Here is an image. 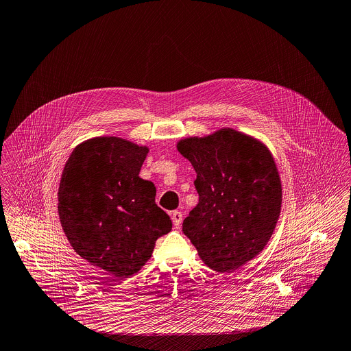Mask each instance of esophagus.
I'll use <instances>...</instances> for the list:
<instances>
[{
	"mask_svg": "<svg viewBox=\"0 0 351 351\" xmlns=\"http://www.w3.org/2000/svg\"><path fill=\"white\" fill-rule=\"evenodd\" d=\"M171 220H173V223H174V228H180L181 226V223H182V213L181 212H173L171 213Z\"/></svg>",
	"mask_w": 351,
	"mask_h": 351,
	"instance_id": "34e87169",
	"label": "esophagus"
}]
</instances>
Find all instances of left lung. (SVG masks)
<instances>
[{"mask_svg":"<svg viewBox=\"0 0 351 351\" xmlns=\"http://www.w3.org/2000/svg\"><path fill=\"white\" fill-rule=\"evenodd\" d=\"M197 178L198 204L182 230L201 260L217 272H233L269 241L282 208L280 177L269 150L232 128L178 142Z\"/></svg>","mask_w":351,"mask_h":351,"instance_id":"obj_1","label":"left lung"}]
</instances>
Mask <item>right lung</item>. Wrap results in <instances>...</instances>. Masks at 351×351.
Masks as SVG:
<instances>
[{"label":"right lung","mask_w":351,"mask_h":351,"mask_svg":"<svg viewBox=\"0 0 351 351\" xmlns=\"http://www.w3.org/2000/svg\"><path fill=\"white\" fill-rule=\"evenodd\" d=\"M149 149L117 136L76 146L64 166L59 217L75 252L115 278L152 257L171 220L156 204V186L139 177Z\"/></svg>","instance_id":"right-lung-1"}]
</instances>
